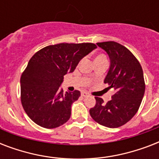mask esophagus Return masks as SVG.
<instances>
[{
  "mask_svg": "<svg viewBox=\"0 0 159 159\" xmlns=\"http://www.w3.org/2000/svg\"><path fill=\"white\" fill-rule=\"evenodd\" d=\"M82 97H89V94H88L87 92H82Z\"/></svg>",
  "mask_w": 159,
  "mask_h": 159,
  "instance_id": "1",
  "label": "esophagus"
}]
</instances>
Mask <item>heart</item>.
I'll return each instance as SVG.
<instances>
[{
  "instance_id": "b5f03b06",
  "label": "heart",
  "mask_w": 159,
  "mask_h": 159,
  "mask_svg": "<svg viewBox=\"0 0 159 159\" xmlns=\"http://www.w3.org/2000/svg\"><path fill=\"white\" fill-rule=\"evenodd\" d=\"M99 61H107V58L105 55L99 54L95 57V62H99Z\"/></svg>"
}]
</instances>
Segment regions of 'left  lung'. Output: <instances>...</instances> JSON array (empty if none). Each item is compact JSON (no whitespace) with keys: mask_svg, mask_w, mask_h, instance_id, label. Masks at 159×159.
I'll list each match as a JSON object with an SVG mask.
<instances>
[{"mask_svg":"<svg viewBox=\"0 0 159 159\" xmlns=\"http://www.w3.org/2000/svg\"><path fill=\"white\" fill-rule=\"evenodd\" d=\"M110 57V68L104 82L116 93L105 104L100 97L90 109V115L96 122L108 128H118L126 124L137 113L143 99L145 83L140 63L125 46L108 41L97 43Z\"/></svg>","mask_w":159,"mask_h":159,"instance_id":"left-lung-1","label":"left lung"}]
</instances>
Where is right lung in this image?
Instances as JSON below:
<instances>
[{
	"label": "right lung",
	"instance_id": "1",
	"mask_svg": "<svg viewBox=\"0 0 159 159\" xmlns=\"http://www.w3.org/2000/svg\"><path fill=\"white\" fill-rule=\"evenodd\" d=\"M97 48L92 43H58L44 47L29 61L20 77L21 104L38 125L57 128L69 120L79 91L63 93V76L72 72L82 58Z\"/></svg>",
	"mask_w": 159,
	"mask_h": 159
}]
</instances>
